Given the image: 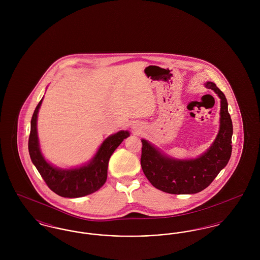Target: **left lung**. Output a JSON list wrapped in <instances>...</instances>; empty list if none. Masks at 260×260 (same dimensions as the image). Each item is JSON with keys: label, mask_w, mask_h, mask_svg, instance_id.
<instances>
[{"label": "left lung", "mask_w": 260, "mask_h": 260, "mask_svg": "<svg viewBox=\"0 0 260 260\" xmlns=\"http://www.w3.org/2000/svg\"><path fill=\"white\" fill-rule=\"evenodd\" d=\"M220 100L219 132L210 148L195 159L178 160L169 157L145 139H141V168L150 183L170 194H195L206 189L226 167L232 153L233 124L228 103L214 83H206Z\"/></svg>", "instance_id": "left-lung-1"}]
</instances>
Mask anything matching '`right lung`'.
<instances>
[{"instance_id":"add662e5","label":"right lung","mask_w":260,"mask_h":260,"mask_svg":"<svg viewBox=\"0 0 260 260\" xmlns=\"http://www.w3.org/2000/svg\"><path fill=\"white\" fill-rule=\"evenodd\" d=\"M44 99V98H43ZM43 99L33 113L28 140V150L32 162L51 191L64 198H80L100 189L107 179L108 162L113 152L129 136L121 131L107 137L100 145L94 157L86 165L75 169H58L46 161L39 145L37 133L38 112Z\"/></svg>"}]
</instances>
